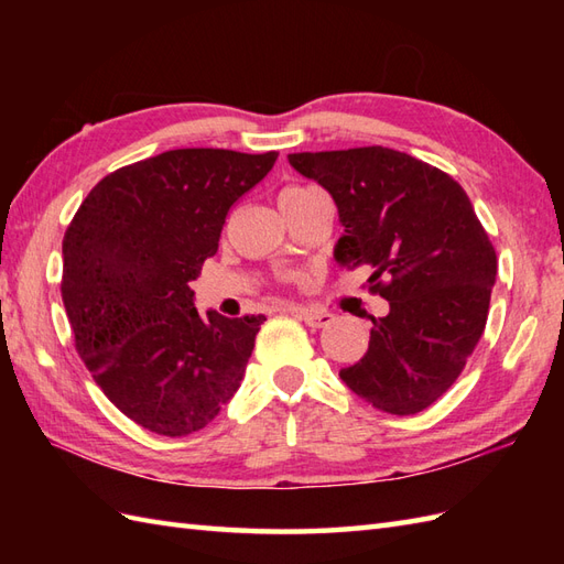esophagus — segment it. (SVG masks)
<instances>
[{
    "mask_svg": "<svg viewBox=\"0 0 564 564\" xmlns=\"http://www.w3.org/2000/svg\"><path fill=\"white\" fill-rule=\"evenodd\" d=\"M291 313L303 319L307 327H327L332 322V315L327 313V310H307V307H293Z\"/></svg>",
    "mask_w": 564,
    "mask_h": 564,
    "instance_id": "34e87169",
    "label": "esophagus"
}]
</instances>
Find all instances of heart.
Returning a JSON list of instances; mask_svg holds the SVG:
<instances>
[{
	"label": "heart",
	"mask_w": 564,
	"mask_h": 564,
	"mask_svg": "<svg viewBox=\"0 0 564 564\" xmlns=\"http://www.w3.org/2000/svg\"><path fill=\"white\" fill-rule=\"evenodd\" d=\"M301 191H305L303 186H291V188H285L283 194H281V198H285V196H293V194H301Z\"/></svg>",
	"instance_id": "obj_1"
}]
</instances>
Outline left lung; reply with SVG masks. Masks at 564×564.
<instances>
[{
	"label": "left lung",
	"instance_id": "obj_1",
	"mask_svg": "<svg viewBox=\"0 0 564 564\" xmlns=\"http://www.w3.org/2000/svg\"><path fill=\"white\" fill-rule=\"evenodd\" d=\"M289 162L337 203L344 237L334 257L373 271L368 291L390 303L341 380L376 410L424 412L458 380L487 325L497 251L470 198L446 172L380 145Z\"/></svg>",
	"mask_w": 564,
	"mask_h": 564
}]
</instances>
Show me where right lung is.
I'll return each mask as SVG.
<instances>
[{
  "instance_id": "1",
  "label": "right lung",
  "mask_w": 564,
  "mask_h": 564,
  "mask_svg": "<svg viewBox=\"0 0 564 564\" xmlns=\"http://www.w3.org/2000/svg\"><path fill=\"white\" fill-rule=\"evenodd\" d=\"M279 152L170 150L104 176L63 239L75 349L118 410L160 436L210 424L237 392L263 315L200 317L191 281L227 213Z\"/></svg>"
}]
</instances>
